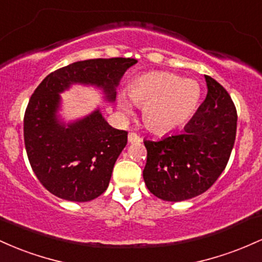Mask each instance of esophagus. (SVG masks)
I'll return each instance as SVG.
<instances>
[{
	"label": "esophagus",
	"instance_id": "1",
	"mask_svg": "<svg viewBox=\"0 0 262 262\" xmlns=\"http://www.w3.org/2000/svg\"><path fill=\"white\" fill-rule=\"evenodd\" d=\"M127 140H128V142H130V143L141 142V137L137 134H135V132H130V134H128Z\"/></svg>",
	"mask_w": 262,
	"mask_h": 262
}]
</instances>
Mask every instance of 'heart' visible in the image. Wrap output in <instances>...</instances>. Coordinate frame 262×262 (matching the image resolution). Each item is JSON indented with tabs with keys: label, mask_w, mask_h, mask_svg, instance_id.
<instances>
[{
	"label": "heart",
	"mask_w": 262,
	"mask_h": 262,
	"mask_svg": "<svg viewBox=\"0 0 262 262\" xmlns=\"http://www.w3.org/2000/svg\"><path fill=\"white\" fill-rule=\"evenodd\" d=\"M127 93L135 104L142 106L145 125L157 134L182 127L194 115L202 100L199 83L163 72L148 73L134 79ZM130 99L123 93L117 95V107L121 113L132 111Z\"/></svg>",
	"instance_id": "b5f03b06"
}]
</instances>
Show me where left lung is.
Returning <instances> with one entry per match:
<instances>
[{"instance_id": "8db88e82", "label": "left lung", "mask_w": 262, "mask_h": 262, "mask_svg": "<svg viewBox=\"0 0 262 262\" xmlns=\"http://www.w3.org/2000/svg\"><path fill=\"white\" fill-rule=\"evenodd\" d=\"M208 94L184 131L145 140L143 179L157 198L182 202L202 194L228 164L236 136V108L218 81L204 75Z\"/></svg>"}]
</instances>
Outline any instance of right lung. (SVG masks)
I'll list each match as a JSON object with an SVG mask.
<instances>
[{
  "instance_id": "1",
  "label": "right lung",
  "mask_w": 262,
  "mask_h": 262,
  "mask_svg": "<svg viewBox=\"0 0 262 262\" xmlns=\"http://www.w3.org/2000/svg\"><path fill=\"white\" fill-rule=\"evenodd\" d=\"M134 58L75 61L51 73L34 90L23 120L25 145L38 181L55 196L89 202L107 189L127 132L107 123L100 108L83 119L60 121V94L72 85H92L114 102L116 86Z\"/></svg>"
}]
</instances>
